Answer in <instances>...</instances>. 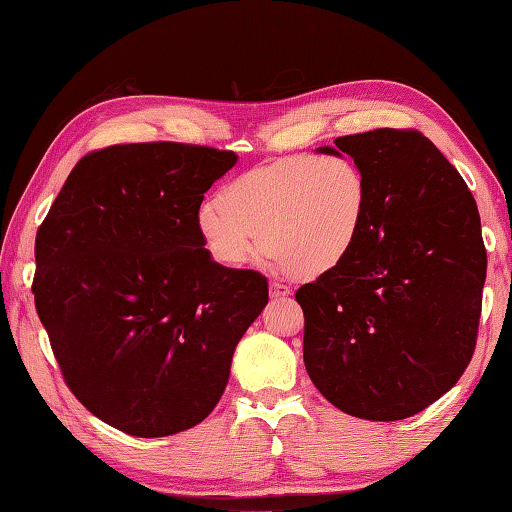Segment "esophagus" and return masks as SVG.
I'll list each match as a JSON object with an SVG mask.
<instances>
[{"instance_id": "obj_1", "label": "esophagus", "mask_w": 512, "mask_h": 512, "mask_svg": "<svg viewBox=\"0 0 512 512\" xmlns=\"http://www.w3.org/2000/svg\"><path fill=\"white\" fill-rule=\"evenodd\" d=\"M269 295L271 300H282L289 295V289L285 285H280V282H269Z\"/></svg>"}]
</instances>
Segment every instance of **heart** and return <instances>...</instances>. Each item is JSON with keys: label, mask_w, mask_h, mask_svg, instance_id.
<instances>
[{"label": "heart", "mask_w": 512, "mask_h": 512, "mask_svg": "<svg viewBox=\"0 0 512 512\" xmlns=\"http://www.w3.org/2000/svg\"><path fill=\"white\" fill-rule=\"evenodd\" d=\"M366 212L368 181L348 155H289L227 181L219 206L199 208L197 232L219 267L252 263L265 243L278 274L317 278L355 249Z\"/></svg>", "instance_id": "b5f03b06"}]
</instances>
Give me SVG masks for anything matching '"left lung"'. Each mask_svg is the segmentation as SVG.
<instances>
[{"label": "left lung", "mask_w": 512, "mask_h": 512, "mask_svg": "<svg viewBox=\"0 0 512 512\" xmlns=\"http://www.w3.org/2000/svg\"><path fill=\"white\" fill-rule=\"evenodd\" d=\"M317 151L355 160L368 212L344 263L295 291L306 372L350 416H414L473 357L486 280L478 206L420 131L374 129Z\"/></svg>", "instance_id": "obj_1"}]
</instances>
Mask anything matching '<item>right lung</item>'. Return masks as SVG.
<instances>
[{"mask_svg":"<svg viewBox=\"0 0 512 512\" xmlns=\"http://www.w3.org/2000/svg\"><path fill=\"white\" fill-rule=\"evenodd\" d=\"M236 153L179 142L85 155L34 243L32 293L67 388L124 434L199 425L236 344L269 300L267 278L208 256L197 212Z\"/></svg>","mask_w":512,"mask_h":512,"instance_id":"right-lung-1","label":"right lung"}]
</instances>
